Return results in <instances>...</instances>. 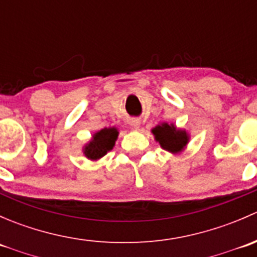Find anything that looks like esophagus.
Listing matches in <instances>:
<instances>
[{
	"instance_id": "obj_1",
	"label": "esophagus",
	"mask_w": 257,
	"mask_h": 257,
	"mask_svg": "<svg viewBox=\"0 0 257 257\" xmlns=\"http://www.w3.org/2000/svg\"><path fill=\"white\" fill-rule=\"evenodd\" d=\"M141 120H139V119H132L131 120V125H132V128L133 129H136V131H138L139 128H141Z\"/></svg>"
}]
</instances>
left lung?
I'll return each instance as SVG.
<instances>
[{
    "label": "left lung",
    "instance_id": "1",
    "mask_svg": "<svg viewBox=\"0 0 257 257\" xmlns=\"http://www.w3.org/2000/svg\"><path fill=\"white\" fill-rule=\"evenodd\" d=\"M152 134L160 148L172 154H180L190 142V133L184 128H178L174 123L163 121L152 129Z\"/></svg>",
    "mask_w": 257,
    "mask_h": 257
}]
</instances>
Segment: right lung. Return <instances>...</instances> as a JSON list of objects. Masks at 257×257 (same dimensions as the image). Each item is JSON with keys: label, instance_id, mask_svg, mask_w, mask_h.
<instances>
[{"label": "right lung", "instance_id": "obj_1", "mask_svg": "<svg viewBox=\"0 0 257 257\" xmlns=\"http://www.w3.org/2000/svg\"><path fill=\"white\" fill-rule=\"evenodd\" d=\"M119 131L116 126H109V128H103L100 131L95 132L92 138L87 142L82 148L83 155L88 160L98 162L102 159L108 152L113 149L118 139Z\"/></svg>", "mask_w": 257, "mask_h": 257}]
</instances>
